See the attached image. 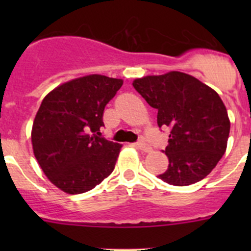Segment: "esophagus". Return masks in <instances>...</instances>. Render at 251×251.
Masks as SVG:
<instances>
[{
  "label": "esophagus",
  "mask_w": 251,
  "mask_h": 251,
  "mask_svg": "<svg viewBox=\"0 0 251 251\" xmlns=\"http://www.w3.org/2000/svg\"><path fill=\"white\" fill-rule=\"evenodd\" d=\"M136 147H137V148H140L141 151H148L149 149H151V148H149L148 144L144 142L143 138H140V141L136 142Z\"/></svg>",
  "instance_id": "1"
}]
</instances>
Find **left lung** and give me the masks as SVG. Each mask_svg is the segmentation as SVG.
<instances>
[{"instance_id":"1","label":"left lung","mask_w":251,"mask_h":251,"mask_svg":"<svg viewBox=\"0 0 251 251\" xmlns=\"http://www.w3.org/2000/svg\"><path fill=\"white\" fill-rule=\"evenodd\" d=\"M133 87L158 110L159 127H169V166L158 178L189 186L211 173L226 151L229 119L220 96L198 78L179 72L136 78Z\"/></svg>"}]
</instances>
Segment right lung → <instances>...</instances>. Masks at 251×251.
<instances>
[{
  "label": "right lung",
  "mask_w": 251,
  "mask_h": 251,
  "mask_svg": "<svg viewBox=\"0 0 251 251\" xmlns=\"http://www.w3.org/2000/svg\"><path fill=\"white\" fill-rule=\"evenodd\" d=\"M123 80L88 75L50 92L35 116L32 149L42 171L69 194L91 191L113 173L121 146L100 137L103 113Z\"/></svg>",
  "instance_id": "obj_1"
}]
</instances>
